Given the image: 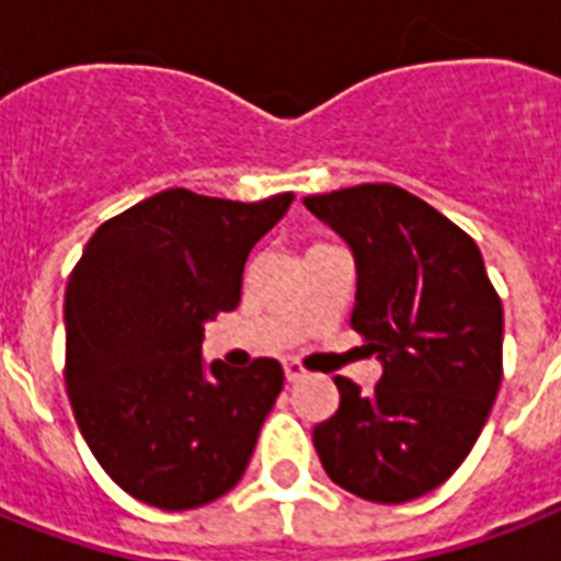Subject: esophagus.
Instances as JSON below:
<instances>
[{"mask_svg": "<svg viewBox=\"0 0 561 561\" xmlns=\"http://www.w3.org/2000/svg\"><path fill=\"white\" fill-rule=\"evenodd\" d=\"M285 377H288V383H296V380H302L305 377V368L296 363V359H288L285 363Z\"/></svg>", "mask_w": 561, "mask_h": 561, "instance_id": "34e87169", "label": "esophagus"}]
</instances>
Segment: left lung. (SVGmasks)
<instances>
[{"label": "left lung", "mask_w": 561, "mask_h": 561, "mask_svg": "<svg viewBox=\"0 0 561 561\" xmlns=\"http://www.w3.org/2000/svg\"><path fill=\"white\" fill-rule=\"evenodd\" d=\"M352 248V328L383 363L375 391L334 377L340 409L317 423L328 478L403 504L440 486L484 430L502 386L504 311L476 241L394 184L308 195Z\"/></svg>", "instance_id": "8db88e82"}]
</instances>
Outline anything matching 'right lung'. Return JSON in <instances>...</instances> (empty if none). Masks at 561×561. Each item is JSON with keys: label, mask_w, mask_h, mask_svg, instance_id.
Here are the masks:
<instances>
[{"label": "right lung", "mask_w": 561, "mask_h": 561, "mask_svg": "<svg viewBox=\"0 0 561 561\" xmlns=\"http://www.w3.org/2000/svg\"><path fill=\"white\" fill-rule=\"evenodd\" d=\"M294 193L227 202L163 190L98 227L66 290V389L121 490L158 510L216 502L241 481L285 371L204 366V322L233 311L250 250Z\"/></svg>", "instance_id": "right-lung-1"}]
</instances>
